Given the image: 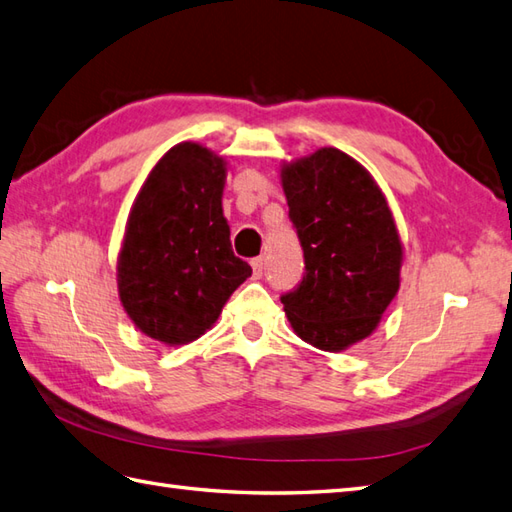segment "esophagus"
Instances as JSON below:
<instances>
[{
    "label": "esophagus",
    "instance_id": "obj_1",
    "mask_svg": "<svg viewBox=\"0 0 512 512\" xmlns=\"http://www.w3.org/2000/svg\"><path fill=\"white\" fill-rule=\"evenodd\" d=\"M251 266H253L255 279H259L261 275H264V257H255V259L251 261Z\"/></svg>",
    "mask_w": 512,
    "mask_h": 512
}]
</instances>
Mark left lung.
I'll return each mask as SVG.
<instances>
[{"label": "left lung", "mask_w": 512, "mask_h": 512, "mask_svg": "<svg viewBox=\"0 0 512 512\" xmlns=\"http://www.w3.org/2000/svg\"><path fill=\"white\" fill-rule=\"evenodd\" d=\"M281 185L305 275L281 296L301 340L338 353L368 338L399 290L403 246L373 176L338 148L285 163Z\"/></svg>", "instance_id": "8db88e82"}]
</instances>
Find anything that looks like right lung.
Here are the masks:
<instances>
[{
    "label": "right lung",
    "mask_w": 512,
    "mask_h": 512,
    "mask_svg": "<svg viewBox=\"0 0 512 512\" xmlns=\"http://www.w3.org/2000/svg\"><path fill=\"white\" fill-rule=\"evenodd\" d=\"M224 178L222 157L183 141L154 165L130 209L117 257L120 301L139 331L170 347L211 329L253 272L233 255Z\"/></svg>",
    "instance_id": "right-lung-1"
}]
</instances>
